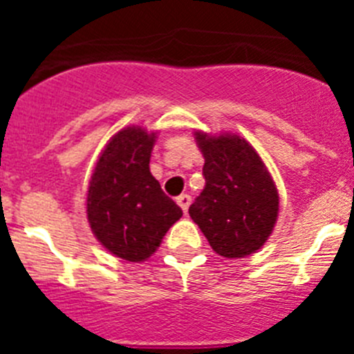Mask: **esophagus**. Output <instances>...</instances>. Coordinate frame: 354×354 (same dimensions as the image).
I'll return each mask as SVG.
<instances>
[{"label": "esophagus", "mask_w": 354, "mask_h": 354, "mask_svg": "<svg viewBox=\"0 0 354 354\" xmlns=\"http://www.w3.org/2000/svg\"><path fill=\"white\" fill-rule=\"evenodd\" d=\"M177 204L180 205V209H183L184 212H187V209H189V204H192V196H189V195L177 196Z\"/></svg>", "instance_id": "obj_1"}]
</instances>
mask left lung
<instances>
[{"label":"left lung","mask_w":354,"mask_h":354,"mask_svg":"<svg viewBox=\"0 0 354 354\" xmlns=\"http://www.w3.org/2000/svg\"><path fill=\"white\" fill-rule=\"evenodd\" d=\"M205 187L189 216L218 255L246 257L264 245L278 218V192L257 150L237 134L195 133Z\"/></svg>","instance_id":"obj_1"}]
</instances>
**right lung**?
Returning <instances> with one entry per match:
<instances>
[{"mask_svg":"<svg viewBox=\"0 0 354 354\" xmlns=\"http://www.w3.org/2000/svg\"><path fill=\"white\" fill-rule=\"evenodd\" d=\"M156 133L133 126L109 140L93 168L86 216L93 236L115 257L142 262L156 252L183 209L149 168Z\"/></svg>","mask_w":354,"mask_h":354,"instance_id":"obj_1","label":"right lung"}]
</instances>
